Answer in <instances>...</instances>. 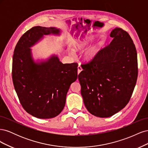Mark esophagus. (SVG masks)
<instances>
[{"label": "esophagus", "mask_w": 148, "mask_h": 148, "mask_svg": "<svg viewBox=\"0 0 148 148\" xmlns=\"http://www.w3.org/2000/svg\"><path fill=\"white\" fill-rule=\"evenodd\" d=\"M82 70H83V69L82 68V66L79 65L78 66V74H79L80 72H81Z\"/></svg>", "instance_id": "obj_1"}]
</instances>
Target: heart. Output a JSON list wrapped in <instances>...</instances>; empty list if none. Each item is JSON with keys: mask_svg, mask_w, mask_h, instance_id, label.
Wrapping results in <instances>:
<instances>
[{"mask_svg": "<svg viewBox=\"0 0 148 148\" xmlns=\"http://www.w3.org/2000/svg\"><path fill=\"white\" fill-rule=\"evenodd\" d=\"M94 39V37H89L87 38H85L84 39L81 40L79 42H78L76 44L75 49L77 51H82L83 49H84L86 47H87L89 43H90L92 40ZM99 51V46H95L92 47L88 50L84 54V58L85 59L88 60H89L92 59V58L95 57L97 53Z\"/></svg>", "mask_w": 148, "mask_h": 148, "instance_id": "1", "label": "heart"}]
</instances>
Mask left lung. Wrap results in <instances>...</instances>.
I'll use <instances>...</instances> for the list:
<instances>
[{
    "mask_svg": "<svg viewBox=\"0 0 148 148\" xmlns=\"http://www.w3.org/2000/svg\"><path fill=\"white\" fill-rule=\"evenodd\" d=\"M113 40L92 59L82 64L78 75L87 110L99 117H109L127 106L138 78L137 52L130 36L116 28Z\"/></svg>",
    "mask_w": 148,
    "mask_h": 148,
    "instance_id": "obj_1",
    "label": "left lung"
}]
</instances>
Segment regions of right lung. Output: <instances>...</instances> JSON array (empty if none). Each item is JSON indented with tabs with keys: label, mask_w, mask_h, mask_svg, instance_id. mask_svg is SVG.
Masks as SVG:
<instances>
[{
	"label": "right lung",
	"mask_w": 148,
	"mask_h": 148,
	"mask_svg": "<svg viewBox=\"0 0 148 148\" xmlns=\"http://www.w3.org/2000/svg\"><path fill=\"white\" fill-rule=\"evenodd\" d=\"M56 28L34 26L23 34L12 61L13 86L23 108L39 119L56 117L64 109L71 84L77 79V63L63 64L57 56L36 64L30 47L44 35L58 34Z\"/></svg>",
	"instance_id": "obj_1"
}]
</instances>
